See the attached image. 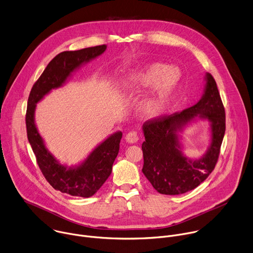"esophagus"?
I'll list each match as a JSON object with an SVG mask.
<instances>
[{"label":"esophagus","instance_id":"esophagus-1","mask_svg":"<svg viewBox=\"0 0 253 253\" xmlns=\"http://www.w3.org/2000/svg\"><path fill=\"white\" fill-rule=\"evenodd\" d=\"M126 140L127 142H129V143H134V142H136V141L138 140V133H137L136 131H134V130L129 131V132L126 133Z\"/></svg>","mask_w":253,"mask_h":253}]
</instances>
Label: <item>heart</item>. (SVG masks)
<instances>
[{
  "mask_svg": "<svg viewBox=\"0 0 253 253\" xmlns=\"http://www.w3.org/2000/svg\"><path fill=\"white\" fill-rule=\"evenodd\" d=\"M173 69H168L163 64H150L136 71L128 78V84L134 86L154 85V90L140 103V112L146 117L160 115L167 104L177 78Z\"/></svg>",
  "mask_w": 253,
  "mask_h": 253,
  "instance_id": "heart-1",
  "label": "heart"
}]
</instances>
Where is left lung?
I'll return each mask as SVG.
<instances>
[{"mask_svg": "<svg viewBox=\"0 0 253 253\" xmlns=\"http://www.w3.org/2000/svg\"><path fill=\"white\" fill-rule=\"evenodd\" d=\"M207 80L205 94L197 104L182 112L150 119L142 126V172L162 194L192 190L209 177L218 161L225 132V111L215 80L211 74ZM198 115L212 124V144L206 156L191 162L180 154L176 130Z\"/></svg>", "mask_w": 253, "mask_h": 253, "instance_id": "obj_1", "label": "left lung"}]
</instances>
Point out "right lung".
I'll return each mask as SVG.
<instances>
[{
    "mask_svg": "<svg viewBox=\"0 0 253 253\" xmlns=\"http://www.w3.org/2000/svg\"><path fill=\"white\" fill-rule=\"evenodd\" d=\"M107 48L100 44L57 55L48 63L41 77L34 84L26 113L27 135L37 164L46 179L56 190L74 196H92L112 173L114 162L119 154L123 133L117 132L100 143L79 167L67 169L60 165L44 147L34 121L36 104L52 88L61 86L67 78L82 64L102 55Z\"/></svg>",
    "mask_w": 253,
    "mask_h": 253,
    "instance_id": "obj_1",
    "label": "right lung"
}]
</instances>
